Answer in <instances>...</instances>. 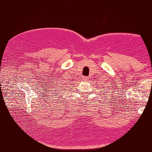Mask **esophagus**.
<instances>
[{
    "label": "esophagus",
    "mask_w": 152,
    "mask_h": 152,
    "mask_svg": "<svg viewBox=\"0 0 152 152\" xmlns=\"http://www.w3.org/2000/svg\"><path fill=\"white\" fill-rule=\"evenodd\" d=\"M83 80H84V81H87L88 80V76L83 77Z\"/></svg>",
    "instance_id": "obj_1"
}]
</instances>
